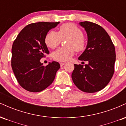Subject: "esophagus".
<instances>
[{
    "instance_id": "1",
    "label": "esophagus",
    "mask_w": 126,
    "mask_h": 126,
    "mask_svg": "<svg viewBox=\"0 0 126 126\" xmlns=\"http://www.w3.org/2000/svg\"><path fill=\"white\" fill-rule=\"evenodd\" d=\"M64 64H65L64 62H60V66H63V65H64Z\"/></svg>"
}]
</instances>
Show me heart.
Here are the masks:
<instances>
[{
  "label": "heart",
  "instance_id": "b5f03b06",
  "mask_svg": "<svg viewBox=\"0 0 126 126\" xmlns=\"http://www.w3.org/2000/svg\"><path fill=\"white\" fill-rule=\"evenodd\" d=\"M66 47H62L53 52V57L57 61L65 62L74 54L75 50L82 51L86 47V41L83 32L77 25L72 23H65L59 28L58 32L49 31L44 38L46 46L50 48H54L61 43L62 40H66Z\"/></svg>",
  "mask_w": 126,
  "mask_h": 126
}]
</instances>
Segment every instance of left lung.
Instances as JSON below:
<instances>
[{
	"mask_svg": "<svg viewBox=\"0 0 126 126\" xmlns=\"http://www.w3.org/2000/svg\"><path fill=\"white\" fill-rule=\"evenodd\" d=\"M79 24L87 33L88 44L78 59L88 61V64L85 66L75 64L72 78L80 90L94 93L104 88L113 76L115 47L108 33L100 25L89 21Z\"/></svg>",
	"mask_w": 126,
	"mask_h": 126,
	"instance_id": "obj_1",
	"label": "left lung"
}]
</instances>
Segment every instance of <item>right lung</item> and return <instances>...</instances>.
Returning <instances> with one entry per match:
<instances>
[{
    "label": "right lung",
    "instance_id": "obj_1",
    "mask_svg": "<svg viewBox=\"0 0 126 126\" xmlns=\"http://www.w3.org/2000/svg\"><path fill=\"white\" fill-rule=\"evenodd\" d=\"M60 22L32 23L24 27L13 43L11 66L17 81L25 90L38 92L53 83L60 64L43 66L40 59L49 54L44 41L46 34Z\"/></svg>",
    "mask_w": 126,
    "mask_h": 126
}]
</instances>
